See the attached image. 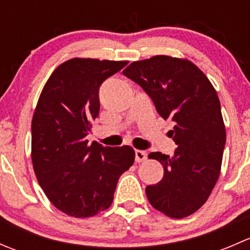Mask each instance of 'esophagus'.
Listing matches in <instances>:
<instances>
[{
    "instance_id": "obj_1",
    "label": "esophagus",
    "mask_w": 250,
    "mask_h": 250,
    "mask_svg": "<svg viewBox=\"0 0 250 250\" xmlns=\"http://www.w3.org/2000/svg\"><path fill=\"white\" fill-rule=\"evenodd\" d=\"M146 158H147V153H146L145 151L135 150V162H138V163L144 162Z\"/></svg>"
}]
</instances>
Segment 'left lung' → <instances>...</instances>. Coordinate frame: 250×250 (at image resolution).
Listing matches in <instances>:
<instances>
[{"instance_id": "obj_1", "label": "left lung", "mask_w": 250, "mask_h": 250, "mask_svg": "<svg viewBox=\"0 0 250 250\" xmlns=\"http://www.w3.org/2000/svg\"><path fill=\"white\" fill-rule=\"evenodd\" d=\"M152 99L157 112L174 123V156L151 152L165 174L146 186L151 206L169 218L197 211L210 196L221 169L226 132L216 90L208 77L188 59L156 55L123 70Z\"/></svg>"}]
</instances>
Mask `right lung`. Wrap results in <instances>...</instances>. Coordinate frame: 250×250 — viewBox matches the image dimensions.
Listing matches in <instances>:
<instances>
[{"instance_id": "add662e5", "label": "right lung", "mask_w": 250, "mask_h": 250, "mask_svg": "<svg viewBox=\"0 0 250 250\" xmlns=\"http://www.w3.org/2000/svg\"><path fill=\"white\" fill-rule=\"evenodd\" d=\"M128 62L74 58L53 71L31 122L37 181L55 208L89 218L111 206L120 176L134 163L133 147L88 144L99 115V88Z\"/></svg>"}]
</instances>
